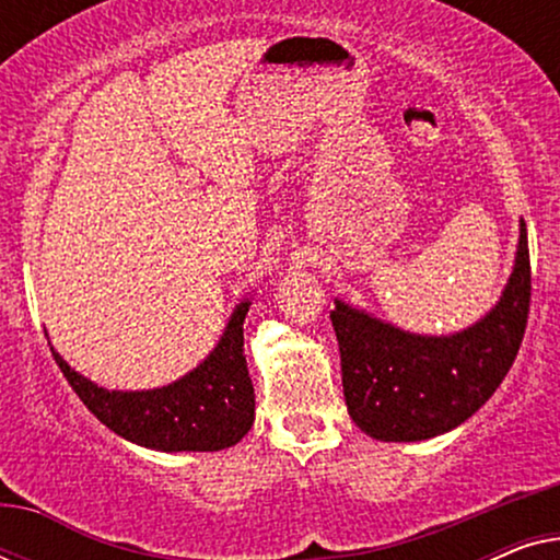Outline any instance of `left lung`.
I'll return each mask as SVG.
<instances>
[{"instance_id":"8db88e82","label":"left lung","mask_w":560,"mask_h":560,"mask_svg":"<svg viewBox=\"0 0 560 560\" xmlns=\"http://www.w3.org/2000/svg\"><path fill=\"white\" fill-rule=\"evenodd\" d=\"M530 313V252L520 221L515 270L500 303L454 336H416L336 301L349 416L377 441H423L471 418L508 377Z\"/></svg>"}]
</instances>
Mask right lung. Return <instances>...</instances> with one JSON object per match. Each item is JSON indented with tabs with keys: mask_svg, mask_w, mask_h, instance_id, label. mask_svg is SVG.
<instances>
[{
	"mask_svg": "<svg viewBox=\"0 0 560 560\" xmlns=\"http://www.w3.org/2000/svg\"><path fill=\"white\" fill-rule=\"evenodd\" d=\"M247 311L249 303L234 311L219 347L201 366L144 393L96 387L50 351L81 402L121 439L158 451H221L242 441L255 420V387L244 359Z\"/></svg>",
	"mask_w": 560,
	"mask_h": 560,
	"instance_id": "1",
	"label": "right lung"
}]
</instances>
